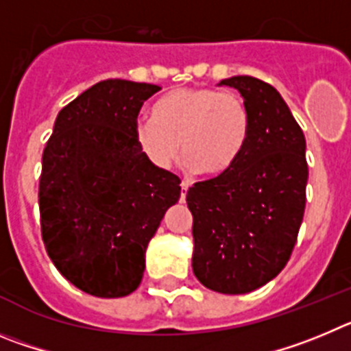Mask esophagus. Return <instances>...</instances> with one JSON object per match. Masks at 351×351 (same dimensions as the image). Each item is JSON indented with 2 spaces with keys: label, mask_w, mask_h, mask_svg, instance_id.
Returning a JSON list of instances; mask_svg holds the SVG:
<instances>
[{
  "label": "esophagus",
  "mask_w": 351,
  "mask_h": 351,
  "mask_svg": "<svg viewBox=\"0 0 351 351\" xmlns=\"http://www.w3.org/2000/svg\"><path fill=\"white\" fill-rule=\"evenodd\" d=\"M180 187H182V195H180V201H185V197H187V191H189V182H182L180 183Z\"/></svg>",
  "instance_id": "obj_1"
}]
</instances>
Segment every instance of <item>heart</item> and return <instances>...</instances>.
<instances>
[{
	"label": "heart",
	"instance_id": "1",
	"mask_svg": "<svg viewBox=\"0 0 351 351\" xmlns=\"http://www.w3.org/2000/svg\"><path fill=\"white\" fill-rule=\"evenodd\" d=\"M152 119L141 121L134 138L154 166L169 169L185 156V168L208 176L229 171L250 138V112L241 96L208 87L169 90L152 106Z\"/></svg>",
	"mask_w": 351,
	"mask_h": 351
}]
</instances>
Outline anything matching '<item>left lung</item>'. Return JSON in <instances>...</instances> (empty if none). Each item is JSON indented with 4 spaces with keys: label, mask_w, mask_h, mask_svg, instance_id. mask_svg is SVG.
<instances>
[{
    "label": "left lung",
    "mask_w": 351,
    "mask_h": 351,
    "mask_svg": "<svg viewBox=\"0 0 351 351\" xmlns=\"http://www.w3.org/2000/svg\"><path fill=\"white\" fill-rule=\"evenodd\" d=\"M250 112V138L229 171L194 183L192 269L206 289L248 293L287 266L304 217L308 162L302 129L273 85L230 77Z\"/></svg>",
    "instance_id": "left-lung-1"
}]
</instances>
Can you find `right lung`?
Listing matches in <instances>:
<instances>
[{
  "label": "right lung",
  "instance_id": "right-lung-1",
  "mask_svg": "<svg viewBox=\"0 0 351 351\" xmlns=\"http://www.w3.org/2000/svg\"><path fill=\"white\" fill-rule=\"evenodd\" d=\"M159 85L103 80L59 112L43 150L40 219L59 273L96 298L138 289L145 252L180 178L154 166L134 138L136 119Z\"/></svg>",
  "mask_w": 351,
  "mask_h": 351
}]
</instances>
